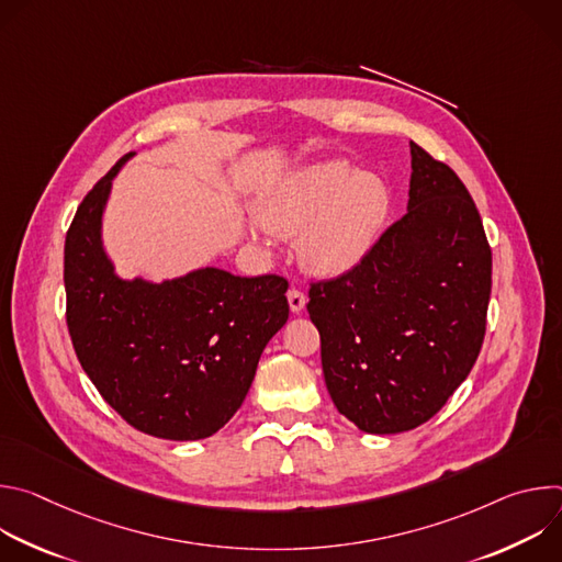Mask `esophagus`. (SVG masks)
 I'll use <instances>...</instances> for the list:
<instances>
[{"instance_id":"esophagus-1","label":"esophagus","mask_w":562,"mask_h":562,"mask_svg":"<svg viewBox=\"0 0 562 562\" xmlns=\"http://www.w3.org/2000/svg\"><path fill=\"white\" fill-rule=\"evenodd\" d=\"M286 300H289V306H291L293 313H300L304 308V304H306V295L300 289H289Z\"/></svg>"}]
</instances>
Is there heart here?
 <instances>
[{"label": "heart", "mask_w": 562, "mask_h": 562, "mask_svg": "<svg viewBox=\"0 0 562 562\" xmlns=\"http://www.w3.org/2000/svg\"><path fill=\"white\" fill-rule=\"evenodd\" d=\"M391 195L373 173L349 162L302 169L269 191L256 209L265 231L278 237L300 233L297 251L317 273L338 276L364 260L389 217Z\"/></svg>", "instance_id": "b5f03b06"}]
</instances>
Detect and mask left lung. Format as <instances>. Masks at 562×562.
Wrapping results in <instances>:
<instances>
[{"mask_svg": "<svg viewBox=\"0 0 562 562\" xmlns=\"http://www.w3.org/2000/svg\"><path fill=\"white\" fill-rule=\"evenodd\" d=\"M490 295L492 249L467 187L412 142L407 213L360 265L308 284L338 412L367 434L434 418L483 347Z\"/></svg>", "mask_w": 562, "mask_h": 562, "instance_id": "left-lung-1", "label": "left lung"}]
</instances>
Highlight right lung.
Instances as JSON below:
<instances>
[{
    "label": "right lung",
    "instance_id": "obj_1",
    "mask_svg": "<svg viewBox=\"0 0 562 562\" xmlns=\"http://www.w3.org/2000/svg\"><path fill=\"white\" fill-rule=\"evenodd\" d=\"M131 155L87 193L68 226V334L79 364L133 429L165 440L209 438L245 403L267 342L284 327L289 282L222 269L165 284L120 280L100 224L111 180Z\"/></svg>",
    "mask_w": 562,
    "mask_h": 562
}]
</instances>
